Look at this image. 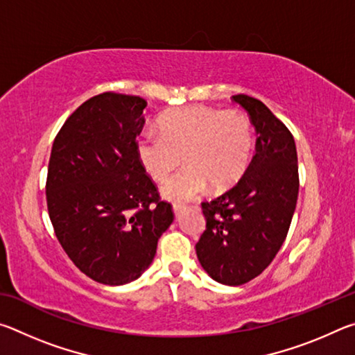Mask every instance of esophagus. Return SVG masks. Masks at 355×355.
Returning <instances> with one entry per match:
<instances>
[{
	"instance_id": "esophagus-1",
	"label": "esophagus",
	"mask_w": 355,
	"mask_h": 355,
	"mask_svg": "<svg viewBox=\"0 0 355 355\" xmlns=\"http://www.w3.org/2000/svg\"><path fill=\"white\" fill-rule=\"evenodd\" d=\"M183 211H184V207H182V205H173V214H175L177 218H180V216H182Z\"/></svg>"
}]
</instances>
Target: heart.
<instances>
[{"label": "heart", "instance_id": "obj_1", "mask_svg": "<svg viewBox=\"0 0 355 355\" xmlns=\"http://www.w3.org/2000/svg\"><path fill=\"white\" fill-rule=\"evenodd\" d=\"M159 132L142 130L136 137L137 159L150 178L163 182L183 161V171L161 188L166 199L186 202L209 184L232 188L244 175L254 150V130L238 111L184 106L159 119Z\"/></svg>", "mask_w": 355, "mask_h": 355}]
</instances>
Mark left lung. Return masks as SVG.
Instances as JSON below:
<instances>
[{
  "instance_id": "obj_1",
  "label": "left lung",
  "mask_w": 355,
  "mask_h": 355,
  "mask_svg": "<svg viewBox=\"0 0 355 355\" xmlns=\"http://www.w3.org/2000/svg\"><path fill=\"white\" fill-rule=\"evenodd\" d=\"M257 131L255 155L241 180L218 199L202 203L207 228L197 258L222 285L248 284L266 269L284 244L299 194L293 135L260 100L233 95Z\"/></svg>"
}]
</instances>
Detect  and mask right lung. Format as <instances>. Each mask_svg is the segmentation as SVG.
<instances>
[{
	"label": "right lung",
	"instance_id": "right-lung-1",
	"mask_svg": "<svg viewBox=\"0 0 355 355\" xmlns=\"http://www.w3.org/2000/svg\"><path fill=\"white\" fill-rule=\"evenodd\" d=\"M147 101L105 92L78 107L53 142L46 205L75 266L103 285L139 279L173 220L136 155Z\"/></svg>",
	"mask_w": 355,
	"mask_h": 355
}]
</instances>
